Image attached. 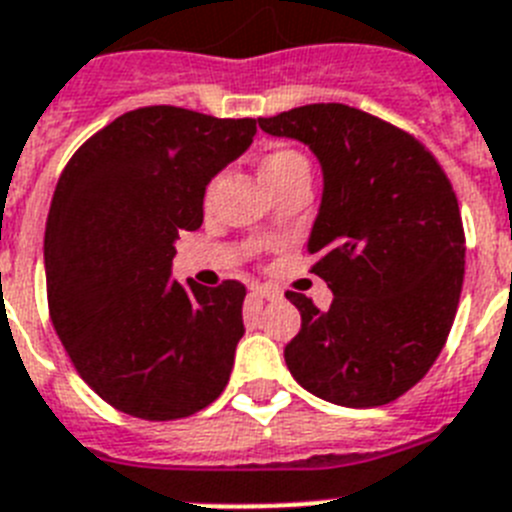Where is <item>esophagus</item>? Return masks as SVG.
Listing matches in <instances>:
<instances>
[{
  "mask_svg": "<svg viewBox=\"0 0 512 512\" xmlns=\"http://www.w3.org/2000/svg\"><path fill=\"white\" fill-rule=\"evenodd\" d=\"M251 295H253V298H259V300H277L279 290H274V287H266V285H253Z\"/></svg>",
  "mask_w": 512,
  "mask_h": 512,
  "instance_id": "esophagus-1",
  "label": "esophagus"
}]
</instances>
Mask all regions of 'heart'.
<instances>
[{
    "instance_id": "heart-1",
    "label": "heart",
    "mask_w": 512,
    "mask_h": 512,
    "mask_svg": "<svg viewBox=\"0 0 512 512\" xmlns=\"http://www.w3.org/2000/svg\"><path fill=\"white\" fill-rule=\"evenodd\" d=\"M261 178L266 181V186L272 191H279L287 183L298 181V178H310V165L305 160V155H300L298 150H290V147H277L269 155H264L259 165ZM214 183H209L204 189V202L212 199Z\"/></svg>"
}]
</instances>
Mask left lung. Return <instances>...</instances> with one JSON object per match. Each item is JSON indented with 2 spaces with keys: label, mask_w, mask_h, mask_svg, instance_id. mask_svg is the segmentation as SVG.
Returning <instances> with one entry per match:
<instances>
[{
  "label": "left lung",
  "mask_w": 512,
  "mask_h": 512,
  "mask_svg": "<svg viewBox=\"0 0 512 512\" xmlns=\"http://www.w3.org/2000/svg\"><path fill=\"white\" fill-rule=\"evenodd\" d=\"M259 126L305 142L323 168L308 251L334 300L318 310L287 292L303 321L287 368L331 404H391L425 378L456 318L466 264L456 191L417 137L360 108L313 103Z\"/></svg>",
  "instance_id": "left-lung-1"
}]
</instances>
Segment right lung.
Wrapping results in <instances>:
<instances>
[{
	"label": "right lung",
	"instance_id": "add662e5",
	"mask_svg": "<svg viewBox=\"0 0 512 512\" xmlns=\"http://www.w3.org/2000/svg\"><path fill=\"white\" fill-rule=\"evenodd\" d=\"M253 134L256 119L147 106L61 170L43 238L48 316L82 381L119 412L191 417L230 381L246 285L170 282V264L178 235L202 227L207 183Z\"/></svg>",
	"mask_w": 512,
	"mask_h": 512
}]
</instances>
